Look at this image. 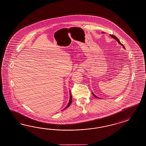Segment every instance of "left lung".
Returning a JSON list of instances; mask_svg holds the SVG:
<instances>
[{
    "mask_svg": "<svg viewBox=\"0 0 146 146\" xmlns=\"http://www.w3.org/2000/svg\"><path fill=\"white\" fill-rule=\"evenodd\" d=\"M102 33H104V32H102ZM111 35V37H112V38H113V39H115V40H116L117 41V42H118V43H119V44L120 45H121L123 47V48H125V46L123 45H122V44L121 43L120 41H119V40L118 39V38H117L116 36H114V35ZM92 94L93 95V96H95V97H96V98H98V99H99V98H98V96H96V95H95V94H94L93 93V92H92Z\"/></svg>",
    "mask_w": 146,
    "mask_h": 146,
    "instance_id": "8db88e82",
    "label": "left lung"
}]
</instances>
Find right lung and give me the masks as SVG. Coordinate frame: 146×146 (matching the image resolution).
Here are the masks:
<instances>
[{"instance_id": "add662e5", "label": "right lung", "mask_w": 146, "mask_h": 146, "mask_svg": "<svg viewBox=\"0 0 146 146\" xmlns=\"http://www.w3.org/2000/svg\"><path fill=\"white\" fill-rule=\"evenodd\" d=\"M70 100H69V102H68V105H67V106L65 108H64V109H63V110H65L66 108H67V107H68L69 106H70V104H71V102H72V95H71V93H70Z\"/></svg>"}]
</instances>
